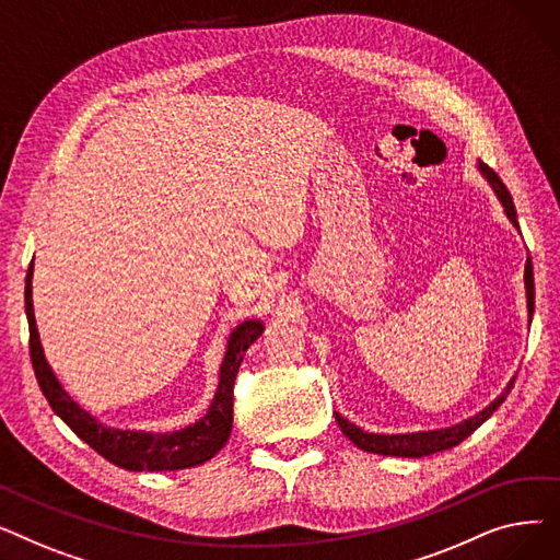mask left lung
<instances>
[{
    "mask_svg": "<svg viewBox=\"0 0 560 560\" xmlns=\"http://www.w3.org/2000/svg\"><path fill=\"white\" fill-rule=\"evenodd\" d=\"M479 170L483 172L486 179L490 182L492 190L497 192L499 201H502L504 211L509 215V220L517 226V213L513 206V197L509 192V188L504 186V182L499 179L497 172L486 165L483 161H479ZM520 229V226H517ZM524 283H526V306H528V317L534 315V304H536V290H534V265L532 258L526 260V270H524ZM515 384V378L509 384V388L499 395L488 408H483L479 416L469 418L456 427L450 429H440V431H422V433H404V435H381V433H365L363 429H359L357 424H351L349 420H345L340 413H336V422L340 427V431L354 443L359 450L370 452V454H384V456H404V458H422V456H431L438 452L452 450L456 445H460L467 435H472L494 410L504 404V399L509 397L511 388Z\"/></svg>",
    "mask_w": 560,
    "mask_h": 560,
    "instance_id": "left-lung-1",
    "label": "left lung"
}]
</instances>
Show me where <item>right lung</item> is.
Here are the masks:
<instances>
[{"instance_id": "1", "label": "right lung", "mask_w": 560, "mask_h": 560, "mask_svg": "<svg viewBox=\"0 0 560 560\" xmlns=\"http://www.w3.org/2000/svg\"><path fill=\"white\" fill-rule=\"evenodd\" d=\"M32 275L34 260L28 265L24 283V311L28 319V354L38 378V386L49 401L54 413L61 418L85 445H91L108 463L131 469V472H165V469H186L201 465L213 458L229 440L233 427V384L235 374L243 363L249 345L262 334V325L256 319L243 322L229 338L226 354L220 368V386L215 399L199 422L174 431V433H142V431H120L100 424L95 418L85 413L79 404L58 384L54 372L49 370L43 347L38 340L34 304H32Z\"/></svg>"}]
</instances>
